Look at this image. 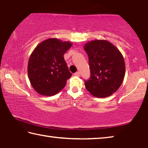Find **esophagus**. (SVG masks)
Segmentation results:
<instances>
[{
	"instance_id": "obj_1",
	"label": "esophagus",
	"mask_w": 148,
	"mask_h": 148,
	"mask_svg": "<svg viewBox=\"0 0 148 148\" xmlns=\"http://www.w3.org/2000/svg\"><path fill=\"white\" fill-rule=\"evenodd\" d=\"M74 74H75V76H80V73L79 72H76Z\"/></svg>"
}]
</instances>
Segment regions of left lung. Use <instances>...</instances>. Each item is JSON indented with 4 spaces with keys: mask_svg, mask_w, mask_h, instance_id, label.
<instances>
[{
    "mask_svg": "<svg viewBox=\"0 0 148 148\" xmlns=\"http://www.w3.org/2000/svg\"><path fill=\"white\" fill-rule=\"evenodd\" d=\"M89 57L91 76L85 86L92 96L109 97L121 86L125 74L123 57L110 42L95 40L85 44Z\"/></svg>",
    "mask_w": 148,
    "mask_h": 148,
    "instance_id": "left-lung-1",
    "label": "left lung"
}]
</instances>
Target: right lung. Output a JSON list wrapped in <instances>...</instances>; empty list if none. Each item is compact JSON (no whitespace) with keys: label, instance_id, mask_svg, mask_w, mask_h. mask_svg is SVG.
Instances as JSON below:
<instances>
[{"label":"right lung","instance_id":"1","mask_svg":"<svg viewBox=\"0 0 148 148\" xmlns=\"http://www.w3.org/2000/svg\"><path fill=\"white\" fill-rule=\"evenodd\" d=\"M71 42L49 38L42 42L32 51L28 62V76L32 87L45 96H52L64 88L71 77L64 54Z\"/></svg>","mask_w":148,"mask_h":148}]
</instances>
